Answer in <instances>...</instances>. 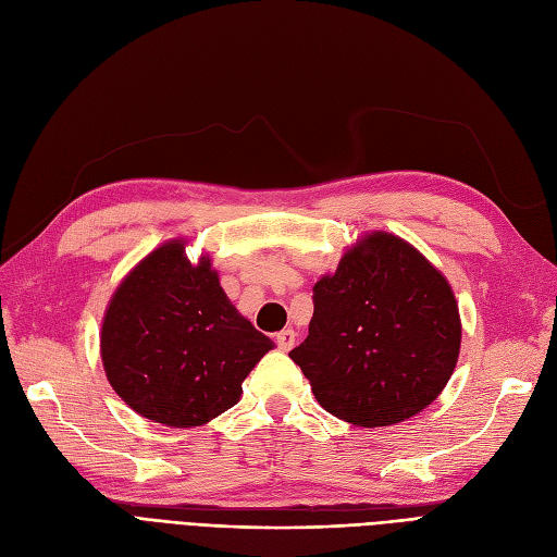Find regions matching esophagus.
I'll return each instance as SVG.
<instances>
[{"instance_id":"34e87169","label":"esophagus","mask_w":557,"mask_h":557,"mask_svg":"<svg viewBox=\"0 0 557 557\" xmlns=\"http://www.w3.org/2000/svg\"><path fill=\"white\" fill-rule=\"evenodd\" d=\"M295 336H297V334H295V330H290V327H288V330H283V332H278V334H276V344H278V348H281V350H290V348L295 346Z\"/></svg>"}]
</instances>
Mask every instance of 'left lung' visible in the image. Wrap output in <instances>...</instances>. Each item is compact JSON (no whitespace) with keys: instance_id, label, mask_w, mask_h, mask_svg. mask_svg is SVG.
<instances>
[{"instance_id":"8db88e82","label":"left lung","mask_w":557,"mask_h":557,"mask_svg":"<svg viewBox=\"0 0 557 557\" xmlns=\"http://www.w3.org/2000/svg\"><path fill=\"white\" fill-rule=\"evenodd\" d=\"M460 342L448 278L416 246L376 230L313 285L309 336L290 358L327 413L385 428L442 395Z\"/></svg>"}]
</instances>
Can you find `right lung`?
<instances>
[{"instance_id": "obj_1", "label": "right lung", "mask_w": 557, "mask_h": 557, "mask_svg": "<svg viewBox=\"0 0 557 557\" xmlns=\"http://www.w3.org/2000/svg\"><path fill=\"white\" fill-rule=\"evenodd\" d=\"M274 342L221 288L209 256L170 239L129 269L109 299L99 352L115 395L166 428H199L242 397Z\"/></svg>"}]
</instances>
